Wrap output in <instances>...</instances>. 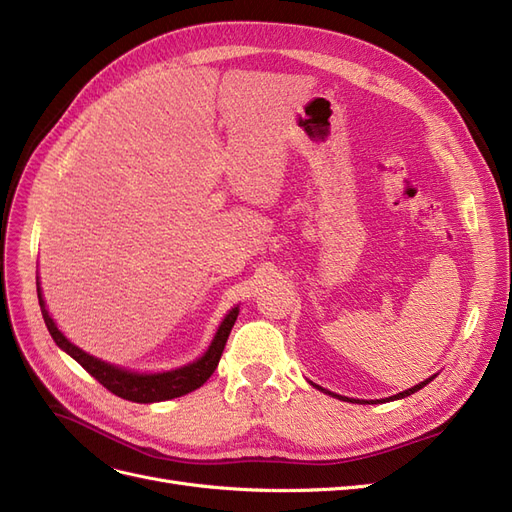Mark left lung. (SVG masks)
Wrapping results in <instances>:
<instances>
[{
  "mask_svg": "<svg viewBox=\"0 0 512 512\" xmlns=\"http://www.w3.org/2000/svg\"><path fill=\"white\" fill-rule=\"evenodd\" d=\"M429 382H431V378H429V380H425V382H421V384H416L414 389H408V391H404V393H399V395H395V397H389V399H382V401H393V399L408 397V395H412V393H416V391H421L423 386H425V384H429ZM318 389H320V386H318ZM320 391H324V389H320ZM327 393H329V391H327ZM329 395H333V393H329ZM337 397H339V395H337ZM339 399H348V397H339ZM348 401H352V404H363V401H359V399H348ZM365 404H367V401H365Z\"/></svg>",
  "mask_w": 512,
  "mask_h": 512,
  "instance_id": "left-lung-1",
  "label": "left lung"
}]
</instances>
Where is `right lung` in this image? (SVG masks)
<instances>
[{"label":"right lung","instance_id":"right-lung-1","mask_svg":"<svg viewBox=\"0 0 512 512\" xmlns=\"http://www.w3.org/2000/svg\"><path fill=\"white\" fill-rule=\"evenodd\" d=\"M38 301H40L44 324H46V329H49L51 337L55 339V344L61 350H66L76 363H81L87 374L94 376L106 391H111L113 395H117L121 399L136 401V404H151V401L175 399L185 393L196 391L198 386H203L215 371V367H218L220 356L226 346V339H228L232 327H235V320L239 316V307L232 309V312L220 324V329H218V333H215L209 350L205 352V356H200L196 363L185 365L181 369L164 371V374H132V371L98 361V359H94V356L83 352L81 348L70 344L64 337V333L55 327V322L49 316V312H46L40 288H38Z\"/></svg>","mask_w":512,"mask_h":512}]
</instances>
